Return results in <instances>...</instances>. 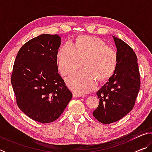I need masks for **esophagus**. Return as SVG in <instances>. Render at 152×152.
Returning a JSON list of instances; mask_svg holds the SVG:
<instances>
[{
  "instance_id": "obj_1",
  "label": "esophagus",
  "mask_w": 152,
  "mask_h": 152,
  "mask_svg": "<svg viewBox=\"0 0 152 152\" xmlns=\"http://www.w3.org/2000/svg\"><path fill=\"white\" fill-rule=\"evenodd\" d=\"M82 96L81 94H80L79 93H78V92H73V96L74 97V98H77V97H80Z\"/></svg>"
}]
</instances>
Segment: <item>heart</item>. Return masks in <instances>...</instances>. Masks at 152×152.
Returning <instances> with one entry per match:
<instances>
[{
    "label": "heart",
    "instance_id": "heart-1",
    "mask_svg": "<svg viewBox=\"0 0 152 152\" xmlns=\"http://www.w3.org/2000/svg\"><path fill=\"white\" fill-rule=\"evenodd\" d=\"M84 70L67 79V84L78 93H85L93 89L96 81L107 80L116 70L119 61L117 51L101 39L80 35L75 43L66 42L57 53L58 68L61 76L74 73L82 66Z\"/></svg>",
    "mask_w": 152,
    "mask_h": 152
}]
</instances>
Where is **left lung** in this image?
<instances>
[{"label":"left lung","instance_id":"1","mask_svg":"<svg viewBox=\"0 0 152 152\" xmlns=\"http://www.w3.org/2000/svg\"><path fill=\"white\" fill-rule=\"evenodd\" d=\"M119 61L116 70L106 84L96 92L99 104L92 114L103 124H110L133 109L140 88L137 58L125 42L113 36Z\"/></svg>","mask_w":152,"mask_h":152}]
</instances>
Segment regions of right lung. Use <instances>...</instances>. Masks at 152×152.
I'll use <instances>...</instances> for the list:
<instances>
[{"label": "right lung", "mask_w": 152, "mask_h": 152, "mask_svg": "<svg viewBox=\"0 0 152 152\" xmlns=\"http://www.w3.org/2000/svg\"><path fill=\"white\" fill-rule=\"evenodd\" d=\"M58 35L42 34L25 43L18 52L11 74L17 106L42 123L58 119L72 98L58 74Z\"/></svg>", "instance_id": "obj_1"}]
</instances>
